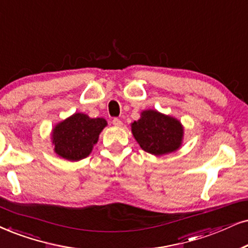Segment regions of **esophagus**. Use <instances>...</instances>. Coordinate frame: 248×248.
<instances>
[{"label": "esophagus", "mask_w": 248, "mask_h": 248, "mask_svg": "<svg viewBox=\"0 0 248 248\" xmlns=\"http://www.w3.org/2000/svg\"><path fill=\"white\" fill-rule=\"evenodd\" d=\"M112 124H113L115 127H121V126H122V121L120 120V119H118V118L113 119V121H112Z\"/></svg>", "instance_id": "1"}]
</instances>
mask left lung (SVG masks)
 <instances>
[{"label": "left lung", "mask_w": 248, "mask_h": 248, "mask_svg": "<svg viewBox=\"0 0 248 248\" xmlns=\"http://www.w3.org/2000/svg\"><path fill=\"white\" fill-rule=\"evenodd\" d=\"M131 133L140 149L153 155L177 151L182 146L184 127L178 119L156 109H144L131 124Z\"/></svg>", "instance_id": "left-lung-1"}]
</instances>
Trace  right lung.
Instances as JSON below:
<instances>
[{
    "label": "right lung",
    "instance_id": "obj_1",
    "mask_svg": "<svg viewBox=\"0 0 248 248\" xmlns=\"http://www.w3.org/2000/svg\"><path fill=\"white\" fill-rule=\"evenodd\" d=\"M106 126L108 121L104 118H90L80 112L72 114L52 128L55 153L68 161L82 160L92 153Z\"/></svg>",
    "mask_w": 248,
    "mask_h": 248
}]
</instances>
